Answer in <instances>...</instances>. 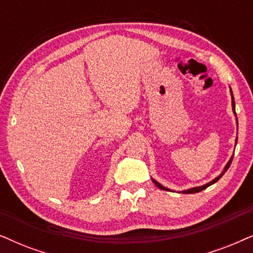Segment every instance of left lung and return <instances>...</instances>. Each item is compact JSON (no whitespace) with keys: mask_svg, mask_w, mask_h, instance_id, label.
<instances>
[{"mask_svg":"<svg viewBox=\"0 0 253 253\" xmlns=\"http://www.w3.org/2000/svg\"><path fill=\"white\" fill-rule=\"evenodd\" d=\"M229 88H230V87H229ZM230 95H231V107H233V113H234V115H235V117H236V126H237V131H238V121H237L236 110H235V99H234V94H233V91H231V88H230ZM236 144H237V137H236V140H235V146H236ZM233 158H234V154L231 155V158L229 159V161H228V162H227V165L224 166L223 170L221 171V174H220L219 176H216L215 178H213L212 181H211V182L206 183V184H204V185H199V186H193V188H190V189H188V190H183V191H181V192H182V193H197V192H200V191H203L204 189L209 188L210 185L214 184V183H216L217 181H219V179H220L221 177H222L224 172H226V171L228 170V168L230 167V165H231V161H233ZM152 181H153L154 184L157 185L158 188H160L161 190H166V191H172V190L168 189V188H166V186H164V185H162V184H160V183H159L158 181H155L154 178H152ZM172 192H175V191H172Z\"/></svg>","mask_w":253,"mask_h":253,"instance_id":"left-lung-1","label":"left lung"}]
</instances>
